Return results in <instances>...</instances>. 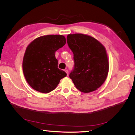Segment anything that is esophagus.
Instances as JSON below:
<instances>
[{"label":"esophagus","mask_w":135,"mask_h":135,"mask_svg":"<svg viewBox=\"0 0 135 135\" xmlns=\"http://www.w3.org/2000/svg\"><path fill=\"white\" fill-rule=\"evenodd\" d=\"M65 71L66 72V74L68 75V74H69V71L68 70H65Z\"/></svg>","instance_id":"esophagus-1"}]
</instances>
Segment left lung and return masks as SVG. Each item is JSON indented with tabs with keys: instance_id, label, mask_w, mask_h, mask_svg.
<instances>
[{
	"instance_id": "obj_1",
	"label": "left lung",
	"mask_w": 135,
	"mask_h": 135,
	"mask_svg": "<svg viewBox=\"0 0 135 135\" xmlns=\"http://www.w3.org/2000/svg\"><path fill=\"white\" fill-rule=\"evenodd\" d=\"M67 43L74 54V66L69 77L81 92L97 90L107 79L109 63L105 47L91 36L69 34Z\"/></svg>"
}]
</instances>
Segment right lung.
I'll list each match as a JSON object with an SVG mask.
<instances>
[{
	"mask_svg": "<svg viewBox=\"0 0 135 135\" xmlns=\"http://www.w3.org/2000/svg\"><path fill=\"white\" fill-rule=\"evenodd\" d=\"M66 44L61 35H48L36 38L26 48L22 69L30 86L43 93L54 90L66 73L58 68L55 52Z\"/></svg>",
	"mask_w": 135,
	"mask_h": 135,
	"instance_id": "obj_1",
	"label": "right lung"
}]
</instances>
